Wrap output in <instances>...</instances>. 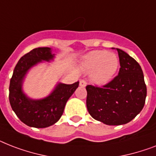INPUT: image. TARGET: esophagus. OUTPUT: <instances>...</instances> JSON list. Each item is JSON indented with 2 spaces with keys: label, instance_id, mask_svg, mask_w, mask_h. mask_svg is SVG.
<instances>
[{
  "label": "esophagus",
  "instance_id": "34e87169",
  "mask_svg": "<svg viewBox=\"0 0 156 156\" xmlns=\"http://www.w3.org/2000/svg\"><path fill=\"white\" fill-rule=\"evenodd\" d=\"M86 85H87V83H86V81L84 80H80V87H85Z\"/></svg>",
  "mask_w": 156,
  "mask_h": 156
}]
</instances>
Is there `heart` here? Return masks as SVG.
<instances>
[{"label":"heart","instance_id":"obj_1","mask_svg":"<svg viewBox=\"0 0 156 156\" xmlns=\"http://www.w3.org/2000/svg\"><path fill=\"white\" fill-rule=\"evenodd\" d=\"M119 59L114 53L106 51H93L84 55L81 67L86 72H91V79L95 84H105L115 76Z\"/></svg>","mask_w":156,"mask_h":156}]
</instances>
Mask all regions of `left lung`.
Wrapping results in <instances>:
<instances>
[{
	"mask_svg": "<svg viewBox=\"0 0 156 156\" xmlns=\"http://www.w3.org/2000/svg\"><path fill=\"white\" fill-rule=\"evenodd\" d=\"M120 70L114 79L101 88L88 85L87 109L95 120L109 126L126 124L133 120L145 104L147 97L141 67L134 58L117 48Z\"/></svg>",
	"mask_w": 156,
	"mask_h": 156,
	"instance_id": "obj_1",
	"label": "left lung"
}]
</instances>
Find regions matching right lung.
I'll return each instance as SVG.
<instances>
[{"label": "right lung", "mask_w": 156, "mask_h": 156, "mask_svg": "<svg viewBox=\"0 0 156 156\" xmlns=\"http://www.w3.org/2000/svg\"><path fill=\"white\" fill-rule=\"evenodd\" d=\"M54 58L51 48H34L20 58L13 70L9 84V103L17 118L30 127L46 128L56 123L68 100L79 86V81L72 84L58 83L51 93L42 99H32L24 93L22 85L29 71L39 63L51 62Z\"/></svg>", "instance_id": "obj_1"}]
</instances>
